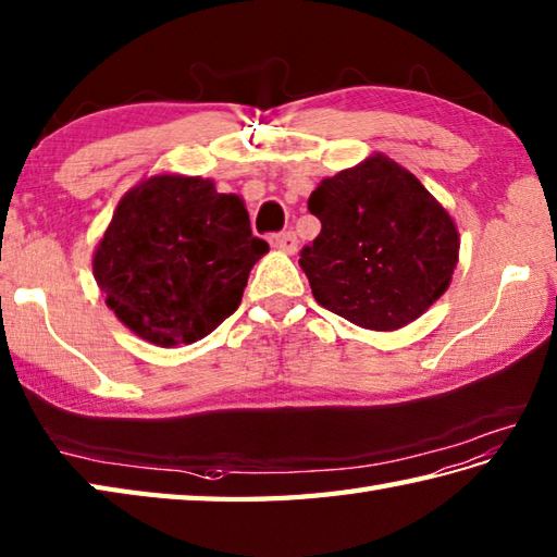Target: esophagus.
Instances as JSON below:
<instances>
[{
    "label": "esophagus",
    "instance_id": "obj_1",
    "mask_svg": "<svg viewBox=\"0 0 557 557\" xmlns=\"http://www.w3.org/2000/svg\"><path fill=\"white\" fill-rule=\"evenodd\" d=\"M271 245L278 247V249H283V252L293 255L295 249H298V237H295V233H293V231H283V233L271 235Z\"/></svg>",
    "mask_w": 557,
    "mask_h": 557
}]
</instances>
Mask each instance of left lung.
I'll return each mask as SVG.
<instances>
[{"label":"left lung","instance_id":"8db88e82","mask_svg":"<svg viewBox=\"0 0 557 557\" xmlns=\"http://www.w3.org/2000/svg\"><path fill=\"white\" fill-rule=\"evenodd\" d=\"M308 209L322 223L300 267L314 300L344 320L392 332L447 290L459 259L449 213L384 156L322 180Z\"/></svg>","mask_w":557,"mask_h":557}]
</instances>
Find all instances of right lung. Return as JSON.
<instances>
[{"label": "right lung", "instance_id": "1", "mask_svg": "<svg viewBox=\"0 0 557 557\" xmlns=\"http://www.w3.org/2000/svg\"><path fill=\"white\" fill-rule=\"evenodd\" d=\"M269 249L240 197L211 180L156 175L122 197L94 257L108 308L156 346L195 344L243 300Z\"/></svg>", "mask_w": 557, "mask_h": 557}]
</instances>
